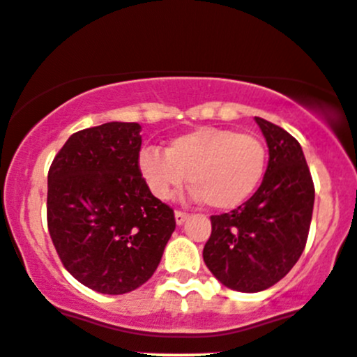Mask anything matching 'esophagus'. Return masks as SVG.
I'll return each instance as SVG.
<instances>
[{"instance_id":"34e87169","label":"esophagus","mask_w":357,"mask_h":357,"mask_svg":"<svg viewBox=\"0 0 357 357\" xmlns=\"http://www.w3.org/2000/svg\"><path fill=\"white\" fill-rule=\"evenodd\" d=\"M174 217H176V224H178V226H181V224H185L186 218H188V213H185V211L176 210Z\"/></svg>"}]
</instances>
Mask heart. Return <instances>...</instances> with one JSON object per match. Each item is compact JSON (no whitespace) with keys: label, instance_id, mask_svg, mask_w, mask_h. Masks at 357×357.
Listing matches in <instances>:
<instances>
[{"label":"heart","instance_id":"heart-1","mask_svg":"<svg viewBox=\"0 0 357 357\" xmlns=\"http://www.w3.org/2000/svg\"><path fill=\"white\" fill-rule=\"evenodd\" d=\"M268 153L259 137L201 126L171 140L167 151L146 147L139 171L158 199H171L188 181L215 210H234L258 190Z\"/></svg>","mask_w":357,"mask_h":357}]
</instances>
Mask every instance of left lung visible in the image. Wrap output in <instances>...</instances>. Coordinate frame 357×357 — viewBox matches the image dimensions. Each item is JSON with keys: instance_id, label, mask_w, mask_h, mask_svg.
Returning <instances> with one entry per match:
<instances>
[{"instance_id": "left-lung-1", "label": "left lung", "mask_w": 357, "mask_h": 357, "mask_svg": "<svg viewBox=\"0 0 357 357\" xmlns=\"http://www.w3.org/2000/svg\"><path fill=\"white\" fill-rule=\"evenodd\" d=\"M268 165L255 195L231 213L211 215L202 258L231 290L256 294L281 281L306 247L314 186L303 147L288 131L255 117Z\"/></svg>"}]
</instances>
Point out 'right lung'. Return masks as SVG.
<instances>
[{
    "mask_svg": "<svg viewBox=\"0 0 357 357\" xmlns=\"http://www.w3.org/2000/svg\"><path fill=\"white\" fill-rule=\"evenodd\" d=\"M140 124L107 123L70 135L47 174V227L70 275L121 295L155 274L174 211L139 171Z\"/></svg>",
    "mask_w": 357,
    "mask_h": 357,
    "instance_id": "add662e5",
    "label": "right lung"
}]
</instances>
